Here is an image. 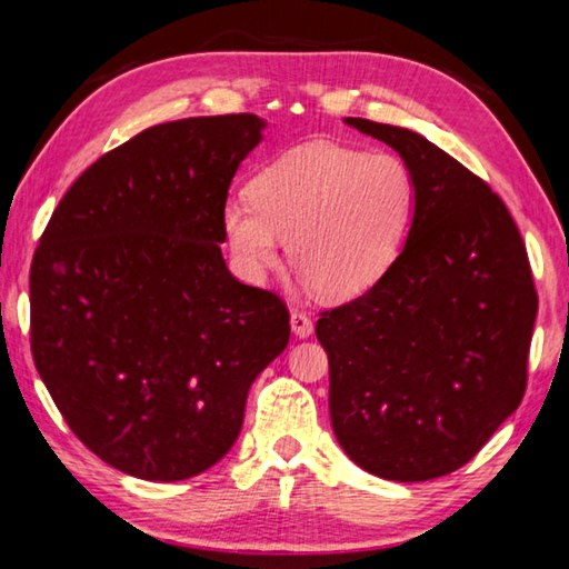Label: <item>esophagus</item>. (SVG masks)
<instances>
[{
	"mask_svg": "<svg viewBox=\"0 0 569 569\" xmlns=\"http://www.w3.org/2000/svg\"><path fill=\"white\" fill-rule=\"evenodd\" d=\"M291 329L298 336V339H306V336L313 333V321L311 316L303 313V311H293L291 313Z\"/></svg>",
	"mask_w": 569,
	"mask_h": 569,
	"instance_id": "esophagus-1",
	"label": "esophagus"
}]
</instances>
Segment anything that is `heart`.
<instances>
[{
  "instance_id": "1",
  "label": "heart",
  "mask_w": 569,
  "mask_h": 569,
  "mask_svg": "<svg viewBox=\"0 0 569 569\" xmlns=\"http://www.w3.org/2000/svg\"><path fill=\"white\" fill-rule=\"evenodd\" d=\"M413 203L417 182L397 152L306 142L258 172L250 200H228L223 233L250 281L278 263L283 238L316 293L351 298L397 261Z\"/></svg>"
}]
</instances>
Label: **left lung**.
<instances>
[{"instance_id": "8db88e82", "label": "left lung", "mask_w": 569, "mask_h": 569, "mask_svg": "<svg viewBox=\"0 0 569 569\" xmlns=\"http://www.w3.org/2000/svg\"><path fill=\"white\" fill-rule=\"evenodd\" d=\"M346 122L409 162L417 203L389 271L316 321L333 435L381 479L447 477L525 397L537 319L527 248L502 198L435 142Z\"/></svg>"}]
</instances>
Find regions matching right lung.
<instances>
[{
    "label": "right lung",
    "mask_w": 569,
    "mask_h": 569,
    "mask_svg": "<svg viewBox=\"0 0 569 569\" xmlns=\"http://www.w3.org/2000/svg\"><path fill=\"white\" fill-rule=\"evenodd\" d=\"M263 124H152L72 182L34 250L37 371L74 437L130 477L178 481L223 459L291 336L281 298L220 253L230 180Z\"/></svg>",
    "instance_id": "obj_1"
}]
</instances>
